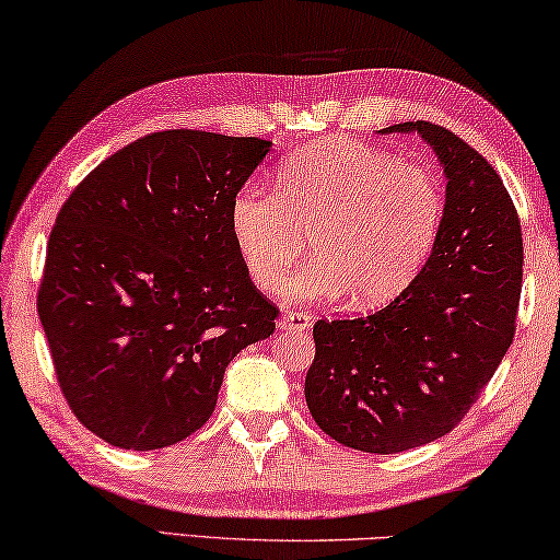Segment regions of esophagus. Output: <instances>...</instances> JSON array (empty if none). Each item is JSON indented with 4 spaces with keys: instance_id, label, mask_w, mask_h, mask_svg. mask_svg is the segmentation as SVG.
I'll use <instances>...</instances> for the list:
<instances>
[{
    "instance_id": "obj_1",
    "label": "esophagus",
    "mask_w": 560,
    "mask_h": 560,
    "mask_svg": "<svg viewBox=\"0 0 560 560\" xmlns=\"http://www.w3.org/2000/svg\"><path fill=\"white\" fill-rule=\"evenodd\" d=\"M310 325H313V317L310 315H302V313H285L280 319H278V327L280 329H292V332H302V329H310Z\"/></svg>"
}]
</instances>
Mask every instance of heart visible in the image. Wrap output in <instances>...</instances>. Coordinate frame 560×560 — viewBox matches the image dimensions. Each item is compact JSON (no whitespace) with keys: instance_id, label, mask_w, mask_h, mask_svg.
Segmentation results:
<instances>
[{"instance_id":"1","label":"heart","mask_w":560,"mask_h":560,"mask_svg":"<svg viewBox=\"0 0 560 560\" xmlns=\"http://www.w3.org/2000/svg\"><path fill=\"white\" fill-rule=\"evenodd\" d=\"M444 218L434 173L364 143L329 141L288 155L278 194L247 183L233 196L231 235L250 280L275 290L310 243L315 258L288 278L298 305L352 295L364 307L399 298L424 268Z\"/></svg>"}]
</instances>
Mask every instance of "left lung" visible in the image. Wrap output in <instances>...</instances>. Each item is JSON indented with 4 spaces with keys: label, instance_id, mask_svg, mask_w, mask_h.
Listing matches in <instances>:
<instances>
[{
    "label": "left lung",
    "instance_id": "8db88e82",
    "mask_svg": "<svg viewBox=\"0 0 560 560\" xmlns=\"http://www.w3.org/2000/svg\"><path fill=\"white\" fill-rule=\"evenodd\" d=\"M444 168V218L417 280L380 313L317 319L305 377L317 427L357 452L424 446L459 424L509 352L524 275L521 223L483 155L446 128L409 121Z\"/></svg>",
    "mask_w": 560,
    "mask_h": 560
}]
</instances>
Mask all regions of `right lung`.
Returning <instances> with one entry per match:
<instances>
[{
	"instance_id": "add662e5",
	"label": "right lung",
	"mask_w": 560,
	"mask_h": 560,
	"mask_svg": "<svg viewBox=\"0 0 560 560\" xmlns=\"http://www.w3.org/2000/svg\"><path fill=\"white\" fill-rule=\"evenodd\" d=\"M270 145L151 133L63 203L36 307L63 397L106 444L151 452L198 432L225 366L272 335L278 310L231 235L233 196Z\"/></svg>"
}]
</instances>
